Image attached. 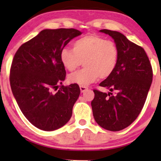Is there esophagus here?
I'll use <instances>...</instances> for the list:
<instances>
[{
  "mask_svg": "<svg viewBox=\"0 0 161 161\" xmlns=\"http://www.w3.org/2000/svg\"><path fill=\"white\" fill-rule=\"evenodd\" d=\"M79 88H80L81 92H85L86 90H88V88H87L86 86H79Z\"/></svg>",
  "mask_w": 161,
  "mask_h": 161,
  "instance_id": "esophagus-1",
  "label": "esophagus"
}]
</instances>
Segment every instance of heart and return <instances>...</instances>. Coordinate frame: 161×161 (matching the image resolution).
Instances as JSON below:
<instances>
[{
  "instance_id": "heart-1",
  "label": "heart",
  "mask_w": 161,
  "mask_h": 161,
  "mask_svg": "<svg viewBox=\"0 0 161 161\" xmlns=\"http://www.w3.org/2000/svg\"><path fill=\"white\" fill-rule=\"evenodd\" d=\"M73 51L62 49L60 59L68 71L73 72L82 65L85 67L68 78L70 83L87 86L99 77L108 78L114 73L119 59L116 44L97 35L89 34L73 43Z\"/></svg>"
}]
</instances>
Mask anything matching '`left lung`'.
Returning <instances> with one entry per match:
<instances>
[{"mask_svg":"<svg viewBox=\"0 0 161 161\" xmlns=\"http://www.w3.org/2000/svg\"><path fill=\"white\" fill-rule=\"evenodd\" d=\"M100 32L114 40L119 59L114 73L100 83V86L110 92L94 90L95 97L91 104L96 123L107 130L116 132L126 128L139 115L152 82V68L145 50L124 35L108 29Z\"/></svg>","mask_w":161,"mask_h":161,"instance_id":"1","label":"left lung"}]
</instances>
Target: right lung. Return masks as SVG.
Segmentation results:
<instances>
[{
  "instance_id": "1",
  "label": "right lung",
  "mask_w": 161,
  "mask_h": 161,
  "mask_svg": "<svg viewBox=\"0 0 161 161\" xmlns=\"http://www.w3.org/2000/svg\"><path fill=\"white\" fill-rule=\"evenodd\" d=\"M82 32L74 29H44L24 43L15 53L10 82L13 95L25 118L44 131L68 123L80 94L77 84L61 86L66 70L60 59L62 49Z\"/></svg>"
}]
</instances>
